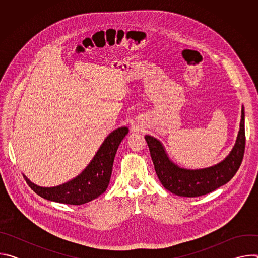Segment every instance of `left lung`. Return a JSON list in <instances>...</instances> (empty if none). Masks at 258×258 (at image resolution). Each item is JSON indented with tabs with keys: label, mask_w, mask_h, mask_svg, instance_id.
I'll use <instances>...</instances> for the list:
<instances>
[{
	"label": "left lung",
	"mask_w": 258,
	"mask_h": 258,
	"mask_svg": "<svg viewBox=\"0 0 258 258\" xmlns=\"http://www.w3.org/2000/svg\"><path fill=\"white\" fill-rule=\"evenodd\" d=\"M156 174L162 186L177 196L198 197L222 187L238 171L245 151V113L242 106L240 130L230 154L217 164L200 169L182 168L172 162L162 143L146 135Z\"/></svg>",
	"instance_id": "left-lung-1"
}]
</instances>
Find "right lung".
Masks as SVG:
<instances>
[{"label":"right lung","mask_w":258,"mask_h":258,"mask_svg":"<svg viewBox=\"0 0 258 258\" xmlns=\"http://www.w3.org/2000/svg\"><path fill=\"white\" fill-rule=\"evenodd\" d=\"M127 133L128 128L121 126L109 134L84 171L62 185L40 187L24 174L23 176L31 190L44 199L71 205L88 203L98 198L108 188L118 146Z\"/></svg>","instance_id":"obj_1"}]
</instances>
